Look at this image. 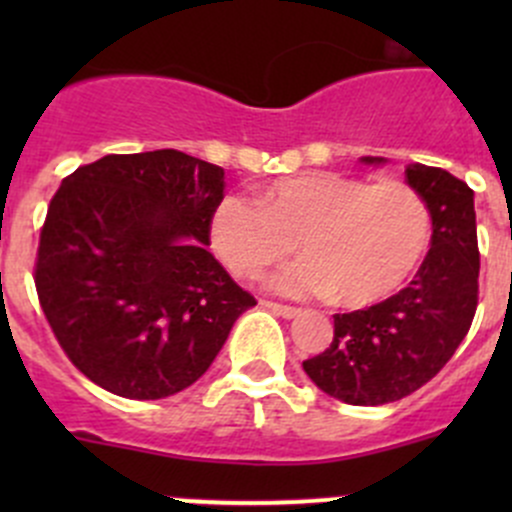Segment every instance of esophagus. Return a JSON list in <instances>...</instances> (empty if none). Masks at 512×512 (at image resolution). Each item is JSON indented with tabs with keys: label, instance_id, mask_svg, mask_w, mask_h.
I'll use <instances>...</instances> for the list:
<instances>
[{
	"label": "esophagus",
	"instance_id": "esophagus-1",
	"mask_svg": "<svg viewBox=\"0 0 512 512\" xmlns=\"http://www.w3.org/2000/svg\"><path fill=\"white\" fill-rule=\"evenodd\" d=\"M262 307L270 309L272 314H277V317H285V319H294L302 314V309L297 307H287V304H277V302H262Z\"/></svg>",
	"mask_w": 512,
	"mask_h": 512
}]
</instances>
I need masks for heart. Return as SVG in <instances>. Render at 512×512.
<instances>
[{
	"mask_svg": "<svg viewBox=\"0 0 512 512\" xmlns=\"http://www.w3.org/2000/svg\"><path fill=\"white\" fill-rule=\"evenodd\" d=\"M208 235L220 262L247 280L285 260L297 240L304 257L270 287L361 309L389 299L414 275L431 240V213L401 180L369 185L314 170L262 185L255 200L227 195L213 208Z\"/></svg>",
	"mask_w": 512,
	"mask_h": 512,
	"instance_id": "1",
	"label": "heart"
}]
</instances>
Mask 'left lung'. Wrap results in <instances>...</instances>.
<instances>
[{
	"label": "left lung",
	"mask_w": 512,
	"mask_h": 512,
	"mask_svg": "<svg viewBox=\"0 0 512 512\" xmlns=\"http://www.w3.org/2000/svg\"><path fill=\"white\" fill-rule=\"evenodd\" d=\"M361 163L384 165L364 156ZM406 183L431 213V250L409 287L369 309L334 314L327 352L304 361L309 379L352 406L414 394L443 369L468 334L478 304L473 190L443 168L406 165Z\"/></svg>",
	"instance_id": "8db88e82"
}]
</instances>
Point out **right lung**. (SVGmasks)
Wrapping results in <instances>:
<instances>
[{"label":"right lung","instance_id":"1","mask_svg":"<svg viewBox=\"0 0 512 512\" xmlns=\"http://www.w3.org/2000/svg\"><path fill=\"white\" fill-rule=\"evenodd\" d=\"M223 190L220 165L170 148L61 180L34 282L61 349L101 389L136 401L188 389L255 307L205 247Z\"/></svg>","mask_w":512,"mask_h":512}]
</instances>
